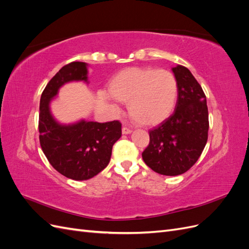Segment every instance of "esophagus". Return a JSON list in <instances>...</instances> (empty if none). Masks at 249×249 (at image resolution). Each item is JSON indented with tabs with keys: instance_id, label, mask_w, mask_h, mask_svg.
Returning <instances> with one entry per match:
<instances>
[{
	"instance_id": "34e87169",
	"label": "esophagus",
	"mask_w": 249,
	"mask_h": 249,
	"mask_svg": "<svg viewBox=\"0 0 249 249\" xmlns=\"http://www.w3.org/2000/svg\"><path fill=\"white\" fill-rule=\"evenodd\" d=\"M131 133H132V130L129 129V127H126V126L123 127V134L124 135H127V134H131Z\"/></svg>"
}]
</instances>
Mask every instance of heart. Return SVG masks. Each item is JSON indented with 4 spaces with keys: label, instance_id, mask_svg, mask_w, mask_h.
Segmentation results:
<instances>
[{
    "label": "heart",
    "instance_id": "1",
    "mask_svg": "<svg viewBox=\"0 0 249 249\" xmlns=\"http://www.w3.org/2000/svg\"><path fill=\"white\" fill-rule=\"evenodd\" d=\"M110 93L127 103L129 114L140 125H157L176 108L178 84L172 72L153 67H130L117 73L110 83Z\"/></svg>",
    "mask_w": 249,
    "mask_h": 249
}]
</instances>
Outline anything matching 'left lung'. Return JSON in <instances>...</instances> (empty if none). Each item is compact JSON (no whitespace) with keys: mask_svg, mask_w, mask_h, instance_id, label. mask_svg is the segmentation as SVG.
I'll return each instance as SVG.
<instances>
[{"mask_svg":"<svg viewBox=\"0 0 249 249\" xmlns=\"http://www.w3.org/2000/svg\"><path fill=\"white\" fill-rule=\"evenodd\" d=\"M178 84L175 112L149 130V144L142 159L155 172L178 176L189 170L200 157L208 140L209 113L206 94L185 66L172 69Z\"/></svg>","mask_w":249,"mask_h":249,"instance_id":"obj_1","label":"left lung"}]
</instances>
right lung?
I'll list each match as a JSON object with an SVG mask.
<instances>
[{
	"mask_svg": "<svg viewBox=\"0 0 249 249\" xmlns=\"http://www.w3.org/2000/svg\"><path fill=\"white\" fill-rule=\"evenodd\" d=\"M71 81L87 82V64L71 62L64 65L44 88L39 106V141L50 164L62 176L89 179L107 167L113 144L122 137L118 120L94 123L81 120L71 124L56 122L50 103L59 88Z\"/></svg>",
	"mask_w": 249,
	"mask_h": 249,
	"instance_id": "right-lung-1",
	"label": "right lung"
}]
</instances>
